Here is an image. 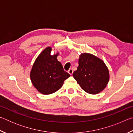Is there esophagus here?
Returning a JSON list of instances; mask_svg holds the SVG:
<instances>
[{
  "label": "esophagus",
  "instance_id": "1",
  "mask_svg": "<svg viewBox=\"0 0 133 133\" xmlns=\"http://www.w3.org/2000/svg\"><path fill=\"white\" fill-rule=\"evenodd\" d=\"M68 72H69V73L70 74V75H72V74H73V69H70L69 70Z\"/></svg>",
  "mask_w": 133,
  "mask_h": 133
}]
</instances>
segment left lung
I'll use <instances>...</instances> for the list:
<instances>
[{
    "instance_id": "obj_1",
    "label": "left lung",
    "mask_w": 133,
    "mask_h": 133,
    "mask_svg": "<svg viewBox=\"0 0 133 133\" xmlns=\"http://www.w3.org/2000/svg\"><path fill=\"white\" fill-rule=\"evenodd\" d=\"M81 88L87 93L96 94L105 89L109 71L102 60L89 53L80 55L78 66L73 74Z\"/></svg>"
}]
</instances>
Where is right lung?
Masks as SVG:
<instances>
[{"label":"right lung","instance_id":"right-lung-1","mask_svg":"<svg viewBox=\"0 0 133 133\" xmlns=\"http://www.w3.org/2000/svg\"><path fill=\"white\" fill-rule=\"evenodd\" d=\"M48 47L38 56L30 72V79L38 91L43 94L55 93L61 88L64 81L70 75L65 71L57 59L58 53L51 55Z\"/></svg>","mask_w":133,"mask_h":133}]
</instances>
